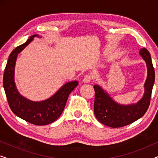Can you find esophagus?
Returning a JSON list of instances; mask_svg holds the SVG:
<instances>
[{
	"instance_id": "obj_1",
	"label": "esophagus",
	"mask_w": 158,
	"mask_h": 158,
	"mask_svg": "<svg viewBox=\"0 0 158 158\" xmlns=\"http://www.w3.org/2000/svg\"><path fill=\"white\" fill-rule=\"evenodd\" d=\"M94 79V77H93L92 74H88L86 75L85 77H84L83 78V82L84 83H90V82H91L92 80Z\"/></svg>"
}]
</instances>
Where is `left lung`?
<instances>
[{"instance_id": "obj_1", "label": "left lung", "mask_w": 158, "mask_h": 158, "mask_svg": "<svg viewBox=\"0 0 158 158\" xmlns=\"http://www.w3.org/2000/svg\"><path fill=\"white\" fill-rule=\"evenodd\" d=\"M139 54L148 66V77L144 83L143 98L136 104L122 106L116 103L100 86L95 85L94 114L99 122L113 128L129 125L139 119L148 111L150 103L152 90L155 82V70L150 54L145 48H141Z\"/></svg>"}]
</instances>
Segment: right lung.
Segmentation results:
<instances>
[{"mask_svg": "<svg viewBox=\"0 0 158 158\" xmlns=\"http://www.w3.org/2000/svg\"><path fill=\"white\" fill-rule=\"evenodd\" d=\"M31 36L24 44L15 48L10 54L5 70L3 84L8 105L17 116L32 124L42 126L50 124L57 120L61 115L65 106L68 96L78 82L73 81L66 83L56 94L47 100L34 102L21 96L17 90L14 83V68L18 54L22 51L34 36Z\"/></svg>", "mask_w": 158, "mask_h": 158, "instance_id": "obj_1", "label": "right lung"}]
</instances>
